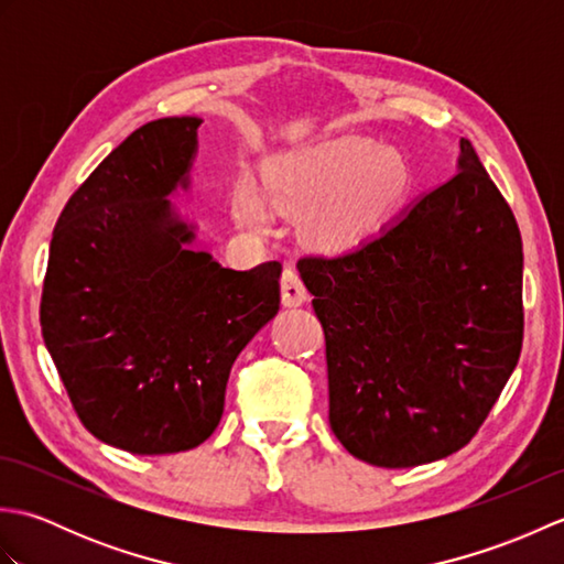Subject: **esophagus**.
Wrapping results in <instances>:
<instances>
[{"mask_svg": "<svg viewBox=\"0 0 564 564\" xmlns=\"http://www.w3.org/2000/svg\"><path fill=\"white\" fill-rule=\"evenodd\" d=\"M281 301L285 307H297L307 301V289L293 267H285L281 275Z\"/></svg>", "mask_w": 564, "mask_h": 564, "instance_id": "obj_1", "label": "esophagus"}]
</instances>
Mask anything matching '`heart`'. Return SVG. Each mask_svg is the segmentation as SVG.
<instances>
[{"mask_svg": "<svg viewBox=\"0 0 564 564\" xmlns=\"http://www.w3.org/2000/svg\"><path fill=\"white\" fill-rule=\"evenodd\" d=\"M406 186V164L398 152L378 142L344 138L283 158L271 166L273 203L285 213L310 215V237L322 247H341L361 237ZM235 218L251 232L269 227V210L259 186L242 178L235 188Z\"/></svg>", "mask_w": 564, "mask_h": 564, "instance_id": "heart-1", "label": "heart"}]
</instances>
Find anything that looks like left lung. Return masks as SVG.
Wrapping results in <instances>:
<instances>
[{
  "mask_svg": "<svg viewBox=\"0 0 564 564\" xmlns=\"http://www.w3.org/2000/svg\"><path fill=\"white\" fill-rule=\"evenodd\" d=\"M325 329L329 426L378 467L460 451L519 364L517 218L460 140L458 174L339 257H303Z\"/></svg>",
  "mask_w": 564,
  "mask_h": 564,
  "instance_id": "obj_1",
  "label": "left lung"
}]
</instances>
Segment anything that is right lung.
<instances>
[{
	"mask_svg": "<svg viewBox=\"0 0 564 564\" xmlns=\"http://www.w3.org/2000/svg\"><path fill=\"white\" fill-rule=\"evenodd\" d=\"M200 118L133 130L53 230L41 329L79 422L138 455L200 446L220 424L230 368L279 313L281 263L225 269L194 251L166 196L188 188Z\"/></svg>",
	"mask_w": 564,
	"mask_h": 564,
	"instance_id": "obj_1",
	"label": "right lung"
}]
</instances>
